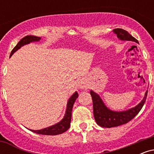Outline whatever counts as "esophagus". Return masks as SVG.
Returning <instances> with one entry per match:
<instances>
[{
    "instance_id": "obj_1",
    "label": "esophagus",
    "mask_w": 154,
    "mask_h": 154,
    "mask_svg": "<svg viewBox=\"0 0 154 154\" xmlns=\"http://www.w3.org/2000/svg\"><path fill=\"white\" fill-rule=\"evenodd\" d=\"M78 87L80 89H86V88H88V82L86 81L85 79H79L78 82Z\"/></svg>"
}]
</instances>
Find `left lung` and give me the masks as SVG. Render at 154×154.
<instances>
[{"instance_id": "1", "label": "left lung", "mask_w": 154, "mask_h": 154, "mask_svg": "<svg viewBox=\"0 0 154 154\" xmlns=\"http://www.w3.org/2000/svg\"><path fill=\"white\" fill-rule=\"evenodd\" d=\"M113 32L115 33L119 40L132 41L138 43V41L125 29L116 28V29H114ZM147 94L148 91L145 93L144 98L141 100L140 103L137 104L136 106L127 111H114L106 107L99 95L95 93L93 91H91L93 104V114H94L95 122L99 126L107 128L118 127L119 125L128 123V122L133 119L141 110L146 102Z\"/></svg>"}]
</instances>
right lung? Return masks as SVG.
I'll return each instance as SVG.
<instances>
[{"instance_id":"1","label":"right lung","mask_w":154,"mask_h":154,"mask_svg":"<svg viewBox=\"0 0 154 154\" xmlns=\"http://www.w3.org/2000/svg\"><path fill=\"white\" fill-rule=\"evenodd\" d=\"M40 37L37 36H33V35H27L25 36L24 38H23L20 41L17 43V45L14 48V49L12 50L11 53L10 57L13 55L14 53H15L18 49L20 48L23 45H26V44H29L32 43V42H37L39 41L40 40ZM78 97V93L77 92H75L73 95L69 99L68 102H67V106H66V112H65L64 116L59 122H58L56 125H52V126L48 127V128L42 129V130H29L32 132H35V133L40 134V135H59V134H62L63 132H66L70 127V122H71V119H72V108H73V105L75 103L76 99Z\"/></svg>"}]
</instances>
